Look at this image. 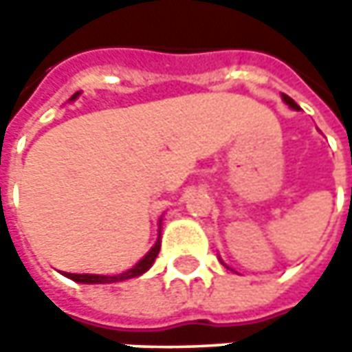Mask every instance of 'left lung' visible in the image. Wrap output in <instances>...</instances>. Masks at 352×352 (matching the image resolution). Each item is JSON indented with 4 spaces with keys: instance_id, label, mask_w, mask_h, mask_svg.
I'll use <instances>...</instances> for the list:
<instances>
[{
    "instance_id": "1",
    "label": "left lung",
    "mask_w": 352,
    "mask_h": 352,
    "mask_svg": "<svg viewBox=\"0 0 352 352\" xmlns=\"http://www.w3.org/2000/svg\"><path fill=\"white\" fill-rule=\"evenodd\" d=\"M282 98H284V102L288 103V105H290L292 109H300V105H298V103L294 102V100H292L290 96H286V94H282Z\"/></svg>"
}]
</instances>
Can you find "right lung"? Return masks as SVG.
Instances as JSON below:
<instances>
[{
	"label": "right lung",
	"mask_w": 352,
	"mask_h": 352,
	"mask_svg": "<svg viewBox=\"0 0 352 352\" xmlns=\"http://www.w3.org/2000/svg\"><path fill=\"white\" fill-rule=\"evenodd\" d=\"M76 98H78V91H76L70 100H76ZM158 250H160V239L156 241L155 247L144 254V258H142V261H139V263L135 264L131 270L123 272V274H117V276H100V274H70V272H64V276H68L70 280H74V282H80V284H109V282L129 280V278H135V276H141V274H144V272L153 266V263H155V258L158 256Z\"/></svg>",
	"instance_id": "obj_1"
}]
</instances>
